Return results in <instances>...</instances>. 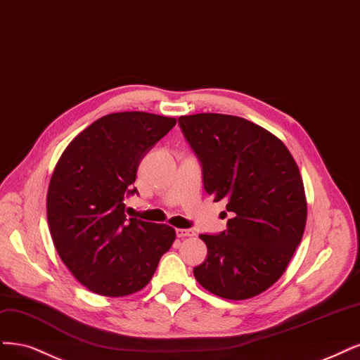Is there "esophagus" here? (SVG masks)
<instances>
[{
  "mask_svg": "<svg viewBox=\"0 0 360 360\" xmlns=\"http://www.w3.org/2000/svg\"><path fill=\"white\" fill-rule=\"evenodd\" d=\"M176 233L179 238H184V237H193L195 232L193 229H176Z\"/></svg>",
  "mask_w": 360,
  "mask_h": 360,
  "instance_id": "esophagus-1",
  "label": "esophagus"
}]
</instances>
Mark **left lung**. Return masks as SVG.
I'll list each match as a JSON object with an SVG mask.
<instances>
[{"instance_id": "left-lung-1", "label": "left lung", "mask_w": 360, "mask_h": 360, "mask_svg": "<svg viewBox=\"0 0 360 360\" xmlns=\"http://www.w3.org/2000/svg\"><path fill=\"white\" fill-rule=\"evenodd\" d=\"M179 125L202 165L205 192L225 200L229 214L225 231L200 235L207 259L193 276L220 298H253L283 276L302 240L300 168L280 139L243 117L200 113Z\"/></svg>"}]
</instances>
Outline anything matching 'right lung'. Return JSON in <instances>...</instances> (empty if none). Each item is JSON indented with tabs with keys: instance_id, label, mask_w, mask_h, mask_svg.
<instances>
[{
	"instance_id": "1",
	"label": "right lung",
	"mask_w": 360,
	"mask_h": 360,
	"mask_svg": "<svg viewBox=\"0 0 360 360\" xmlns=\"http://www.w3.org/2000/svg\"><path fill=\"white\" fill-rule=\"evenodd\" d=\"M144 111L95 120L59 158L47 191V221L55 249L91 292L128 296L146 288L176 240L168 225L127 219L123 200L141 159L176 125Z\"/></svg>"
}]
</instances>
